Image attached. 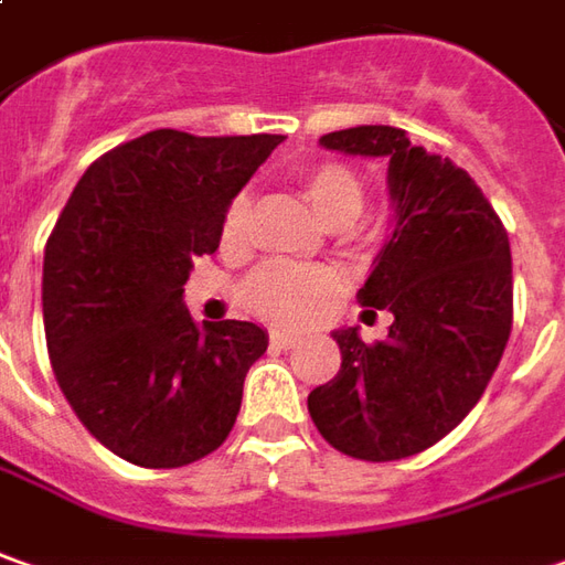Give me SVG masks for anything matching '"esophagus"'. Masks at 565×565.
I'll return each instance as SVG.
<instances>
[{
  "label": "esophagus",
  "instance_id": "obj_1",
  "mask_svg": "<svg viewBox=\"0 0 565 565\" xmlns=\"http://www.w3.org/2000/svg\"><path fill=\"white\" fill-rule=\"evenodd\" d=\"M268 343L275 349H290L294 343H297V333L290 331H271L268 333Z\"/></svg>",
  "mask_w": 565,
  "mask_h": 565
}]
</instances>
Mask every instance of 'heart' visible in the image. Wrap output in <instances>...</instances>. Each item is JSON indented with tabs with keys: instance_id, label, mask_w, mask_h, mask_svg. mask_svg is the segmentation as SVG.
Masks as SVG:
<instances>
[{
	"instance_id": "heart-1",
	"label": "heart",
	"mask_w": 565,
	"mask_h": 565,
	"mask_svg": "<svg viewBox=\"0 0 565 565\" xmlns=\"http://www.w3.org/2000/svg\"><path fill=\"white\" fill-rule=\"evenodd\" d=\"M299 191L312 213L328 228H343L362 213V182L343 163H312L297 175ZM250 201L237 194L218 225V244L225 253L247 247ZM337 294V278L328 268H299L268 263L256 268L244 284V302L253 312L275 324H302L321 312Z\"/></svg>"
}]
</instances>
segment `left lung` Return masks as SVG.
<instances>
[{
	"instance_id": "left-lung-1",
	"label": "left lung",
	"mask_w": 565,
	"mask_h": 565,
	"mask_svg": "<svg viewBox=\"0 0 565 565\" xmlns=\"http://www.w3.org/2000/svg\"><path fill=\"white\" fill-rule=\"evenodd\" d=\"M331 151L386 157L393 234L359 290L390 309V337L364 343L333 331L343 364L309 393L318 433L349 458L420 455L482 398L513 324L510 241L473 179L395 126L321 136ZM364 312V315H367Z\"/></svg>"
}]
</instances>
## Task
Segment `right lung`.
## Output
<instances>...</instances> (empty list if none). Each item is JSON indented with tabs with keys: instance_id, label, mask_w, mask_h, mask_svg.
I'll use <instances>...</instances> for the list:
<instances>
[{
	"instance_id": "right-lung-1",
	"label": "right lung",
	"mask_w": 565,
	"mask_h": 565,
	"mask_svg": "<svg viewBox=\"0 0 565 565\" xmlns=\"http://www.w3.org/2000/svg\"><path fill=\"white\" fill-rule=\"evenodd\" d=\"M284 136L153 129L98 157L45 244L42 324L57 386L83 427L129 463L172 470L228 439L244 377L266 352L253 321L182 302L194 259Z\"/></svg>"
}]
</instances>
